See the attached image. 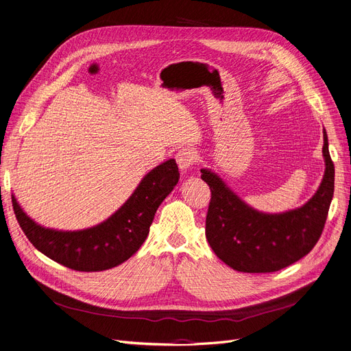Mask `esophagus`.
<instances>
[{
  "mask_svg": "<svg viewBox=\"0 0 351 351\" xmlns=\"http://www.w3.org/2000/svg\"><path fill=\"white\" fill-rule=\"evenodd\" d=\"M195 158H197V157H195L194 151H191V149H189V148L180 149V151L177 152V156H176V161H177V164H178L181 171L190 170V168H191V167L194 165V162H195Z\"/></svg>",
  "mask_w": 351,
  "mask_h": 351,
  "instance_id": "esophagus-1",
  "label": "esophagus"
}]
</instances>
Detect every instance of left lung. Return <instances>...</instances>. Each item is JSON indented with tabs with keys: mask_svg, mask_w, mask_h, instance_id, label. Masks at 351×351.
<instances>
[{
	"mask_svg": "<svg viewBox=\"0 0 351 351\" xmlns=\"http://www.w3.org/2000/svg\"><path fill=\"white\" fill-rule=\"evenodd\" d=\"M326 171L317 193L304 206L269 215L252 208L207 168H202L212 191L206 237L219 259L247 274L275 272L310 254L324 229L334 194V164L324 130Z\"/></svg>",
	"mask_w": 351,
	"mask_h": 351,
	"instance_id": "1",
	"label": "left lung"
}]
</instances>
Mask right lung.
I'll return each mask as SVG.
<instances>
[{
  "label": "right lung",
  "mask_w": 351,
  "mask_h": 351,
  "mask_svg": "<svg viewBox=\"0 0 351 351\" xmlns=\"http://www.w3.org/2000/svg\"><path fill=\"white\" fill-rule=\"evenodd\" d=\"M176 160L151 170L109 219L93 228L63 232L46 229L27 216L11 195L17 221L33 246L66 268L82 272L106 271L130 259L141 247L162 200L178 183Z\"/></svg>",
  "instance_id": "add662e5"
}]
</instances>
